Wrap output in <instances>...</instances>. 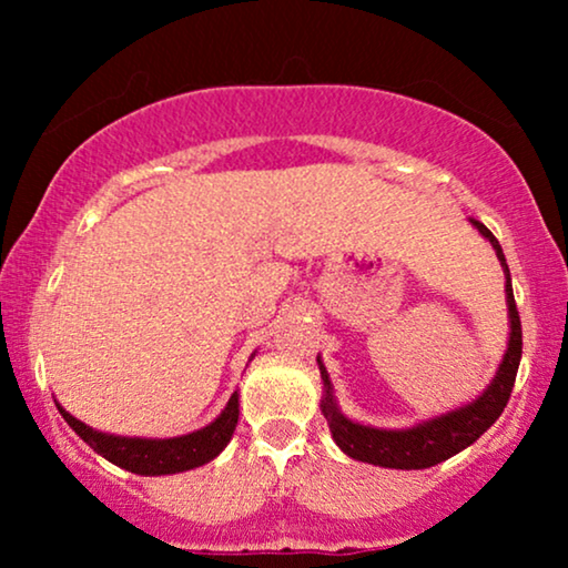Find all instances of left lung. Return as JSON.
Instances as JSON below:
<instances>
[{"label":"left lung","instance_id":"obj_1","mask_svg":"<svg viewBox=\"0 0 568 568\" xmlns=\"http://www.w3.org/2000/svg\"><path fill=\"white\" fill-rule=\"evenodd\" d=\"M480 235H484L496 251V258L501 261L504 276H507V307H509V344L507 354L496 369L491 385L478 395L468 406H460L455 410H447L437 418L422 422L408 429H375V426L356 424L346 418L338 410V403L333 398L331 377L325 372L321 356H317V367H321V377L325 385V395L321 400L323 416L328 418L331 434L336 445L344 449L354 460L379 465V468H395V470H422L432 468L447 457L460 453V449L470 447L496 418L501 416L504 406H507L511 387H515V377L519 369V359H523V325H519V313L515 305V292H511V276L507 258L499 240L491 235V230L484 222L470 220Z\"/></svg>","mask_w":568,"mask_h":568}]
</instances>
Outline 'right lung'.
Returning <instances> with one entry per match:
<instances>
[{
	"mask_svg": "<svg viewBox=\"0 0 568 568\" xmlns=\"http://www.w3.org/2000/svg\"><path fill=\"white\" fill-rule=\"evenodd\" d=\"M255 356V354H253ZM59 414L64 422L95 449L105 460L119 465L123 470L136 473V476H170V473L193 470L199 465H206L214 460L216 455L227 447L237 426L240 416V400L237 390L230 395L227 406L212 424L204 429L183 434V437L170 439H142V437H115V434H105L88 426L80 418H74L69 410H64L57 403Z\"/></svg>",
	"mask_w": 568,
	"mask_h": 568,
	"instance_id": "1",
	"label": "right lung"
}]
</instances>
